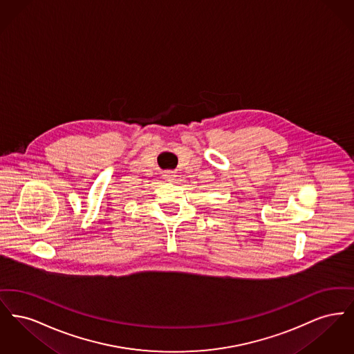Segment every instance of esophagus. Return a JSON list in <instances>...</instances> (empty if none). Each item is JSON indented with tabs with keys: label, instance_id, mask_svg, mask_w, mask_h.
Listing matches in <instances>:
<instances>
[{
	"label": "esophagus",
	"instance_id": "34e87169",
	"mask_svg": "<svg viewBox=\"0 0 354 354\" xmlns=\"http://www.w3.org/2000/svg\"><path fill=\"white\" fill-rule=\"evenodd\" d=\"M163 176H165V179H166V180H169H169H172V179L175 178V174H174L172 171H166Z\"/></svg>",
	"mask_w": 354,
	"mask_h": 354
}]
</instances>
